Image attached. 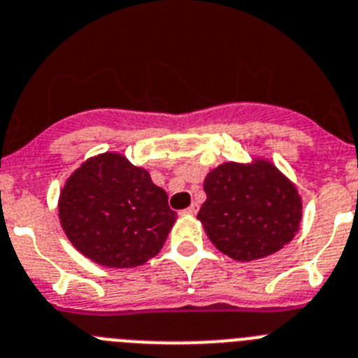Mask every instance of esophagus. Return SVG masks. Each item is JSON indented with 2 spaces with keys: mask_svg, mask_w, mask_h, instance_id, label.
Masks as SVG:
<instances>
[{
  "mask_svg": "<svg viewBox=\"0 0 358 358\" xmlns=\"http://www.w3.org/2000/svg\"><path fill=\"white\" fill-rule=\"evenodd\" d=\"M198 210H199L198 203H192L191 207L185 208V210H183V212H185V214H189V215H196V214H198Z\"/></svg>",
  "mask_w": 358,
  "mask_h": 358,
  "instance_id": "34e87169",
  "label": "esophagus"
}]
</instances>
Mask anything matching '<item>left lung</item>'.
<instances>
[{
	"instance_id": "8db88e82",
	"label": "left lung",
	"mask_w": 358,
	"mask_h": 358,
	"mask_svg": "<svg viewBox=\"0 0 358 358\" xmlns=\"http://www.w3.org/2000/svg\"><path fill=\"white\" fill-rule=\"evenodd\" d=\"M207 199L198 212L210 243L230 259L251 262L294 239L303 201L294 183L267 159L224 162L203 182Z\"/></svg>"
}]
</instances>
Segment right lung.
Listing matches in <instances>:
<instances>
[{"label": "right lung", "mask_w": 358, "mask_h": 358, "mask_svg": "<svg viewBox=\"0 0 358 358\" xmlns=\"http://www.w3.org/2000/svg\"><path fill=\"white\" fill-rule=\"evenodd\" d=\"M67 239L92 262L114 269L146 264L162 250L176 221L164 189L117 151L87 159L59 196Z\"/></svg>", "instance_id": "right-lung-1"}]
</instances>
